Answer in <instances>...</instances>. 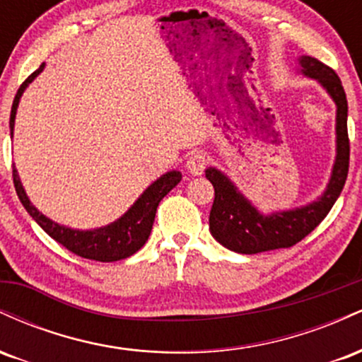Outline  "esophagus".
Masks as SVG:
<instances>
[{
	"mask_svg": "<svg viewBox=\"0 0 362 362\" xmlns=\"http://www.w3.org/2000/svg\"><path fill=\"white\" fill-rule=\"evenodd\" d=\"M207 163V158L204 153H192L189 158H187L185 170L190 173V175H202Z\"/></svg>",
	"mask_w": 362,
	"mask_h": 362,
	"instance_id": "obj_1",
	"label": "esophagus"
}]
</instances>
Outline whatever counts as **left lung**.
I'll return each instance as SVG.
<instances>
[{
    "label": "left lung",
    "instance_id": "left-lung-1",
    "mask_svg": "<svg viewBox=\"0 0 362 362\" xmlns=\"http://www.w3.org/2000/svg\"><path fill=\"white\" fill-rule=\"evenodd\" d=\"M300 69L305 76L317 80L337 107L335 134L337 156L325 192L310 204L281 213L262 214L236 185L218 168L206 170V178L214 187V202L209 214V230L216 242L236 253H260L289 248L310 235L325 219L328 211L342 192L349 172L347 98L337 73L311 56H301Z\"/></svg>",
    "mask_w": 362,
    "mask_h": 362
}]
</instances>
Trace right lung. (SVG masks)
Here are the masks:
<instances>
[{
    "label": "right lung",
    "mask_w": 362,
    "mask_h": 362,
    "mask_svg": "<svg viewBox=\"0 0 362 362\" xmlns=\"http://www.w3.org/2000/svg\"><path fill=\"white\" fill-rule=\"evenodd\" d=\"M44 69V64L30 74L22 83L18 91L15 95L13 105H11L10 114V134L13 136L16 109H18V102L22 98L25 88L28 83H32L37 78V74ZM182 180V173L177 170L167 172L161 175L158 180L153 182L151 185L141 194V197L134 202L126 214H122L117 221L107 224V226L97 228V230H73V228L62 226V224L54 223L52 219L45 218V216L32 206L30 199L25 194V189L20 182L18 172L13 167V184L15 190L18 194L20 202H22L27 213L35 219V223L47 233L51 238L61 243L62 247L68 248L69 252L76 253L83 259L98 260V262H115L122 260L136 253L148 242L149 233H151L153 221L156 216V207L160 204L161 199L167 195L170 190Z\"/></svg>",
    "instance_id": "1"
}]
</instances>
